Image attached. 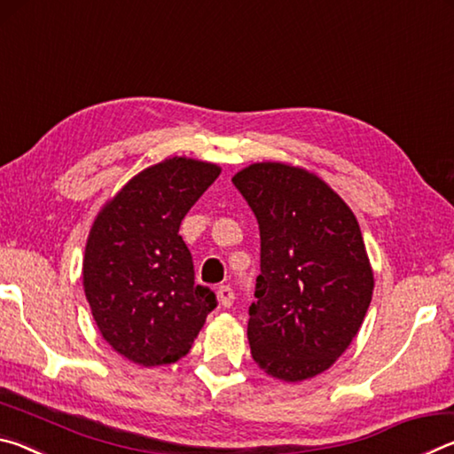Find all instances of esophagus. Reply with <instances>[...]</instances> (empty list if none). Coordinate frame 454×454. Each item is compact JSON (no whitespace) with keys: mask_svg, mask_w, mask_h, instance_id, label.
<instances>
[{"mask_svg":"<svg viewBox=\"0 0 454 454\" xmlns=\"http://www.w3.org/2000/svg\"><path fill=\"white\" fill-rule=\"evenodd\" d=\"M216 296H218V302H220L222 309H230V306H232V302H234V292L230 286H220L218 292H216Z\"/></svg>","mask_w":454,"mask_h":454,"instance_id":"1","label":"esophagus"}]
</instances>
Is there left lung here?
<instances>
[{"instance_id": "8db88e82", "label": "left lung", "mask_w": 454, "mask_h": 454, "mask_svg": "<svg viewBox=\"0 0 454 454\" xmlns=\"http://www.w3.org/2000/svg\"><path fill=\"white\" fill-rule=\"evenodd\" d=\"M232 182L260 228L256 302L248 310L252 358L278 380H309L344 355L372 301L358 220L301 166L256 162Z\"/></svg>"}]
</instances>
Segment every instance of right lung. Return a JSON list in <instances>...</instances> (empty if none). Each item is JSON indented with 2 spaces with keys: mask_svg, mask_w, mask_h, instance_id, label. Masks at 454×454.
I'll use <instances>...</instances> for the list:
<instances>
[{
  "mask_svg": "<svg viewBox=\"0 0 454 454\" xmlns=\"http://www.w3.org/2000/svg\"><path fill=\"white\" fill-rule=\"evenodd\" d=\"M222 168L174 156L144 168L98 212L83 252V292L99 334L134 364L186 356L216 306L194 286V264L178 234Z\"/></svg>",
  "mask_w": 454,
  "mask_h": 454,
  "instance_id": "1",
  "label": "right lung"
}]
</instances>
